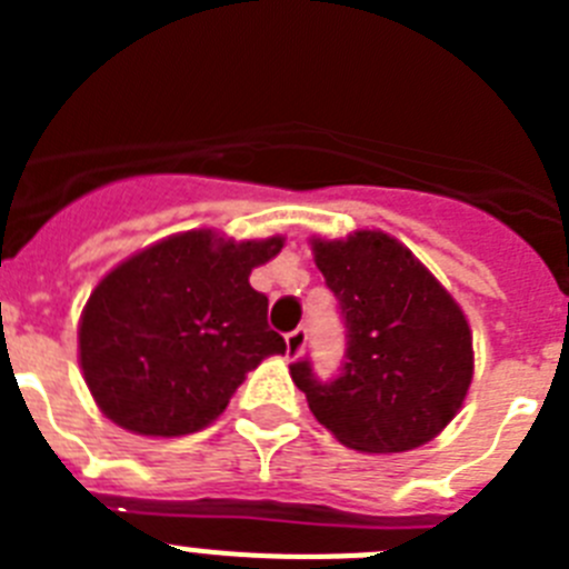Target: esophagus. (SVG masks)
I'll return each instance as SVG.
<instances>
[{
    "label": "esophagus",
    "mask_w": 569,
    "mask_h": 569,
    "mask_svg": "<svg viewBox=\"0 0 569 569\" xmlns=\"http://www.w3.org/2000/svg\"><path fill=\"white\" fill-rule=\"evenodd\" d=\"M305 341H308V330L296 328L284 336V345H288V359H299L301 350H305Z\"/></svg>",
    "instance_id": "esophagus-1"
}]
</instances>
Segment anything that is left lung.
<instances>
[{
  "mask_svg": "<svg viewBox=\"0 0 569 569\" xmlns=\"http://www.w3.org/2000/svg\"><path fill=\"white\" fill-rule=\"evenodd\" d=\"M339 299L347 353L336 381L290 365L310 413L359 453H405L445 430L472 381V333L459 301L393 236L310 239Z\"/></svg>",
  "mask_w": 569,
  "mask_h": 569,
  "instance_id": "left-lung-1",
  "label": "left lung"
}]
</instances>
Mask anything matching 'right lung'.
I'll return each mask as SVG.
<instances>
[{
	"label": "right lung",
	"mask_w": 569,
	"mask_h": 569,
	"mask_svg": "<svg viewBox=\"0 0 569 569\" xmlns=\"http://www.w3.org/2000/svg\"><path fill=\"white\" fill-rule=\"evenodd\" d=\"M284 236L236 241L188 230L119 261L79 321L84 385L113 425L176 439L208 427L230 396L284 339L268 328V296L253 268Z\"/></svg>",
	"instance_id": "obj_1"
}]
</instances>
